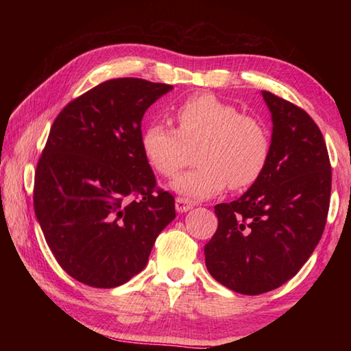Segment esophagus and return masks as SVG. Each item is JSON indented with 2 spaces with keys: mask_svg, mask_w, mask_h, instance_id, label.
I'll return each mask as SVG.
<instances>
[{
  "mask_svg": "<svg viewBox=\"0 0 351 351\" xmlns=\"http://www.w3.org/2000/svg\"><path fill=\"white\" fill-rule=\"evenodd\" d=\"M176 210L178 212H187V210H190L193 207V203L192 201H189V199H186V198H181V197H178L176 198Z\"/></svg>",
  "mask_w": 351,
  "mask_h": 351,
  "instance_id": "esophagus-1",
  "label": "esophagus"
}]
</instances>
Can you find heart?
<instances>
[{"instance_id":"obj_1","label":"heart","mask_w":351,"mask_h":351,"mask_svg":"<svg viewBox=\"0 0 351 351\" xmlns=\"http://www.w3.org/2000/svg\"><path fill=\"white\" fill-rule=\"evenodd\" d=\"M178 128L152 122L142 133V150L164 178H175L190 161L189 173L171 184L187 199H206L226 187L254 186L269 162L271 139L258 119L241 114L237 106L213 94H197L173 111Z\"/></svg>"}]
</instances>
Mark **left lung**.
<instances>
[{
    "label": "left lung",
    "instance_id": "left-lung-1",
    "mask_svg": "<svg viewBox=\"0 0 351 351\" xmlns=\"http://www.w3.org/2000/svg\"><path fill=\"white\" fill-rule=\"evenodd\" d=\"M271 111L269 162L232 203L215 206L218 229L204 246L210 276L257 295L293 278L324 234L331 193L328 152L316 122L299 106L261 91Z\"/></svg>",
    "mask_w": 351,
    "mask_h": 351
}]
</instances>
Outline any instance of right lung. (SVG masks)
Here are the masks:
<instances>
[{"label":"right lung","mask_w":351,"mask_h":351,"mask_svg":"<svg viewBox=\"0 0 351 351\" xmlns=\"http://www.w3.org/2000/svg\"><path fill=\"white\" fill-rule=\"evenodd\" d=\"M171 90L133 77L106 80L52 123L34 209L58 265L88 287L116 288L139 274L176 217L175 198L156 187L141 132L148 106Z\"/></svg>","instance_id":"obj_1"}]
</instances>
